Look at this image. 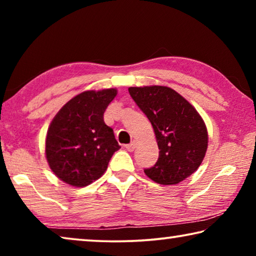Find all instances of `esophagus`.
<instances>
[{
	"label": "esophagus",
	"instance_id": "34e87169",
	"mask_svg": "<svg viewBox=\"0 0 256 256\" xmlns=\"http://www.w3.org/2000/svg\"><path fill=\"white\" fill-rule=\"evenodd\" d=\"M136 146H138V142H136V141H132L131 144H128L126 146H125V148H126V150H128V151H130V152H133V151L136 150Z\"/></svg>",
	"mask_w": 256,
	"mask_h": 256
}]
</instances>
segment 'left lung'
I'll return each mask as SVG.
<instances>
[{"label":"left lung","instance_id":"8db88e82","mask_svg":"<svg viewBox=\"0 0 256 256\" xmlns=\"http://www.w3.org/2000/svg\"><path fill=\"white\" fill-rule=\"evenodd\" d=\"M128 92L149 118L159 148L154 167L144 170L150 180L175 185L196 172L208 149V130L194 106L164 86H130Z\"/></svg>","mask_w":256,"mask_h":256}]
</instances>
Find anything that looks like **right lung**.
<instances>
[{"instance_id":"right-lung-1","label":"right lung","mask_w":256,"mask_h":256,"mask_svg":"<svg viewBox=\"0 0 256 256\" xmlns=\"http://www.w3.org/2000/svg\"><path fill=\"white\" fill-rule=\"evenodd\" d=\"M118 89L86 90L58 112L47 130L45 154L55 176L74 188H84L106 172L120 146L104 112Z\"/></svg>"}]
</instances>
